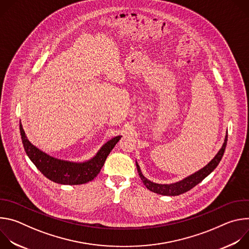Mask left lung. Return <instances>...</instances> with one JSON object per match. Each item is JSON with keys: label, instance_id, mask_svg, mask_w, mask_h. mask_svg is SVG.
Instances as JSON below:
<instances>
[{"label": "left lung", "instance_id": "1", "mask_svg": "<svg viewBox=\"0 0 249 249\" xmlns=\"http://www.w3.org/2000/svg\"><path fill=\"white\" fill-rule=\"evenodd\" d=\"M227 142H228V135H226L225 138V142L221 148V150L218 152V154L215 156V158L213 159L206 166H204L202 169L198 170L197 172L187 176L186 178H184L181 181L175 182V183H171V184H159V183H154L150 180H148L146 177L142 173L139 164L136 162L137 165V169L139 172V175L141 177V180L143 181L144 185L151 191L160 194V195H166V196H177L183 194L187 191H189L190 189H192L194 186H196L198 183H200L205 177H207L213 170H214L218 164L220 163L226 147H227Z\"/></svg>", "mask_w": 249, "mask_h": 249}]
</instances>
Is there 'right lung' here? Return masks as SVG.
I'll use <instances>...</instances> for the list:
<instances>
[{
  "mask_svg": "<svg viewBox=\"0 0 249 249\" xmlns=\"http://www.w3.org/2000/svg\"><path fill=\"white\" fill-rule=\"evenodd\" d=\"M19 131L23 148L30 160L48 179L65 185L84 184L95 178L106 158L122 137L117 136L105 143L91 160L85 162H71L50 157L34 147L27 140L21 123H19Z\"/></svg>",
  "mask_w": 249,
  "mask_h": 249,
  "instance_id": "1",
  "label": "right lung"
}]
</instances>
